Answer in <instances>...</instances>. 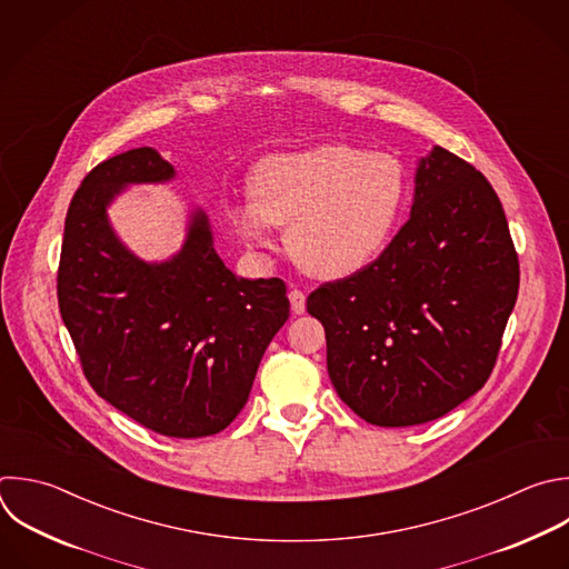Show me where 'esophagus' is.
Listing matches in <instances>:
<instances>
[{
	"instance_id": "esophagus-1",
	"label": "esophagus",
	"mask_w": 569,
	"mask_h": 569,
	"mask_svg": "<svg viewBox=\"0 0 569 569\" xmlns=\"http://www.w3.org/2000/svg\"><path fill=\"white\" fill-rule=\"evenodd\" d=\"M290 306L295 315H303L306 312V295L301 290H290Z\"/></svg>"
}]
</instances>
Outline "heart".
<instances>
[{
  "label": "heart",
  "instance_id": "obj_1",
  "mask_svg": "<svg viewBox=\"0 0 569 569\" xmlns=\"http://www.w3.org/2000/svg\"><path fill=\"white\" fill-rule=\"evenodd\" d=\"M248 192L250 199L228 208L234 230L268 250L272 228L288 226L295 263L315 279L337 281L389 246L407 201V171L387 151L315 144L259 160Z\"/></svg>",
  "mask_w": 569,
  "mask_h": 569
}]
</instances>
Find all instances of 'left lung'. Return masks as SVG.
I'll list each match as a JSON object with an SVG mask.
<instances>
[{
  "instance_id": "8db88e82",
  "label": "left lung",
  "mask_w": 569,
  "mask_h": 569,
  "mask_svg": "<svg viewBox=\"0 0 569 569\" xmlns=\"http://www.w3.org/2000/svg\"><path fill=\"white\" fill-rule=\"evenodd\" d=\"M518 295V257L489 180L433 144L411 217L382 257L317 288L337 396L377 427L438 420L489 380Z\"/></svg>"
}]
</instances>
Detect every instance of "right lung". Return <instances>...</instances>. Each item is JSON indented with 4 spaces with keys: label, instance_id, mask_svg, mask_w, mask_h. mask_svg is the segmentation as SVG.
<instances>
[{
    "label": "right lung",
    "instance_id": "add662e5",
    "mask_svg": "<svg viewBox=\"0 0 569 569\" xmlns=\"http://www.w3.org/2000/svg\"><path fill=\"white\" fill-rule=\"evenodd\" d=\"M176 169L153 149L118 153L87 173L67 221L58 301L93 391L169 438L223 431L246 407L261 357L290 317L281 279L234 274L192 206L184 241L144 261L116 234L111 203Z\"/></svg>",
    "mask_w": 569,
    "mask_h": 569
}]
</instances>
